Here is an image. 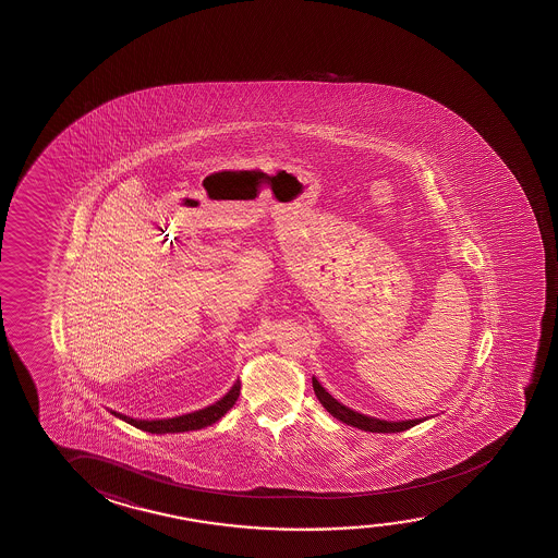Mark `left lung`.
Here are the masks:
<instances>
[{"label": "left lung", "instance_id": "obj_1", "mask_svg": "<svg viewBox=\"0 0 558 558\" xmlns=\"http://www.w3.org/2000/svg\"><path fill=\"white\" fill-rule=\"evenodd\" d=\"M312 385H314V391H316L317 400L324 404L325 410H327L331 416L337 417V420H341L342 424L352 425V427L364 429V432H407L410 427H414V425L422 424V422H424V420L385 422V420H377V417L364 416V414H357V412L350 410V408L342 407L341 402H337V400H335L333 397H331L329 392L325 391L324 387L317 383L316 377H312Z\"/></svg>", "mask_w": 558, "mask_h": 558}]
</instances>
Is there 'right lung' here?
<instances>
[{
	"mask_svg": "<svg viewBox=\"0 0 558 558\" xmlns=\"http://www.w3.org/2000/svg\"><path fill=\"white\" fill-rule=\"evenodd\" d=\"M241 392V381L233 385V389L225 395L223 399L217 400L216 404L192 412L186 416L171 417V420H133V417L123 416V414H116L117 417L125 420L126 424L138 427L142 432L150 433H179L192 432V429H202L206 425L216 424L219 417L227 414V410L233 408L234 402L239 399Z\"/></svg>",
	"mask_w": 558,
	"mask_h": 558,
	"instance_id": "obj_1",
	"label": "right lung"
}]
</instances>
